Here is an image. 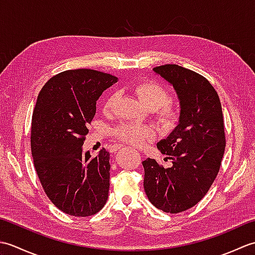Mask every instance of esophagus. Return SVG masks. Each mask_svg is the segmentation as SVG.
Wrapping results in <instances>:
<instances>
[{
	"label": "esophagus",
	"mask_w": 255,
	"mask_h": 255,
	"mask_svg": "<svg viewBox=\"0 0 255 255\" xmlns=\"http://www.w3.org/2000/svg\"><path fill=\"white\" fill-rule=\"evenodd\" d=\"M122 148H123L122 144H115V145H113V149L115 150V151H117V150H119V149H122Z\"/></svg>",
	"instance_id": "esophagus-1"
}]
</instances>
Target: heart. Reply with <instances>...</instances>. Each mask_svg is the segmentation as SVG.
Instances as JSON below:
<instances>
[{
  "label": "heart",
  "mask_w": 255,
  "mask_h": 255,
  "mask_svg": "<svg viewBox=\"0 0 255 255\" xmlns=\"http://www.w3.org/2000/svg\"><path fill=\"white\" fill-rule=\"evenodd\" d=\"M134 92L145 107H148L150 111H154V116L159 123L164 126H172L177 122L180 117V111L176 106L167 102L170 94L163 85L153 81L140 82L134 86ZM117 99L118 94L116 92L107 96L103 104V110L105 113H111L114 110ZM112 133L121 141L134 147L142 145L154 138L152 128L131 123L119 124L113 129Z\"/></svg>",
  "instance_id": "b5f03b06"
}]
</instances>
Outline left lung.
<instances>
[{
    "label": "left lung",
    "mask_w": 255,
    "mask_h": 255,
    "mask_svg": "<svg viewBox=\"0 0 255 255\" xmlns=\"http://www.w3.org/2000/svg\"><path fill=\"white\" fill-rule=\"evenodd\" d=\"M153 71L173 85L181 112L177 126L156 144L172 164L144 160L143 187L156 208L177 214L196 205L218 174L226 147L223 110L217 92L203 75L177 64Z\"/></svg>",
    "instance_id": "8db88e82"
}]
</instances>
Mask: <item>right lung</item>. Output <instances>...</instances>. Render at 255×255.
Masks as SVG:
<instances>
[{
  "instance_id": "add662e5",
  "label": "right lung",
  "mask_w": 255,
  "mask_h": 255,
  "mask_svg": "<svg viewBox=\"0 0 255 255\" xmlns=\"http://www.w3.org/2000/svg\"><path fill=\"white\" fill-rule=\"evenodd\" d=\"M117 82L91 69L67 70L39 92L31 118L34 165L52 204L68 215L88 217L104 207L110 191V152L92 158L82 145L96 113V101Z\"/></svg>"
}]
</instances>
